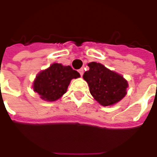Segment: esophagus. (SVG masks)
<instances>
[{"label":"esophagus","mask_w":157,"mask_h":157,"mask_svg":"<svg viewBox=\"0 0 157 157\" xmlns=\"http://www.w3.org/2000/svg\"><path fill=\"white\" fill-rule=\"evenodd\" d=\"M78 71H79V73H80V75H81V76H83V73H84V70H83V68H81V69H79V70H78Z\"/></svg>","instance_id":"obj_1"}]
</instances>
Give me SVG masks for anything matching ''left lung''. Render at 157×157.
I'll return each instance as SVG.
<instances>
[{"instance_id":"obj_1","label":"left lung","mask_w":157,"mask_h":157,"mask_svg":"<svg viewBox=\"0 0 157 157\" xmlns=\"http://www.w3.org/2000/svg\"><path fill=\"white\" fill-rule=\"evenodd\" d=\"M90 70L83 75L88 83L90 92L102 106H111L126 95L128 82L120 74L111 71L103 64L92 62L88 64Z\"/></svg>"}]
</instances>
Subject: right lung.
<instances>
[{
  "label": "right lung",
  "mask_w": 157,
  "mask_h": 157,
  "mask_svg": "<svg viewBox=\"0 0 157 157\" xmlns=\"http://www.w3.org/2000/svg\"><path fill=\"white\" fill-rule=\"evenodd\" d=\"M78 77L79 72L70 66L53 63L37 74L33 82V90L44 100L55 101L66 93L71 79Z\"/></svg>",
  "instance_id": "1"
}]
</instances>
